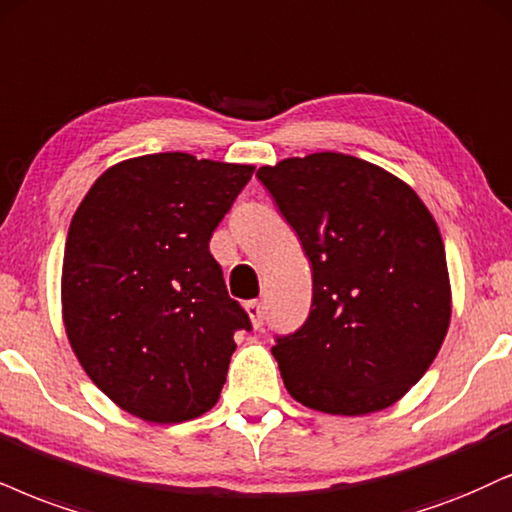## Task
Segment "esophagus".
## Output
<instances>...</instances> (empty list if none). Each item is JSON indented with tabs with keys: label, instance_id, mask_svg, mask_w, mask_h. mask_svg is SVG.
<instances>
[{
	"label": "esophagus",
	"instance_id": "esophagus-1",
	"mask_svg": "<svg viewBox=\"0 0 512 512\" xmlns=\"http://www.w3.org/2000/svg\"><path fill=\"white\" fill-rule=\"evenodd\" d=\"M244 308H246V313H249L251 325H254L256 330L258 327H263V306L258 304V301H246Z\"/></svg>",
	"mask_w": 512,
	"mask_h": 512
}]
</instances>
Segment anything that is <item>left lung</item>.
Here are the masks:
<instances>
[{"label":"left lung","mask_w":512,"mask_h":512,"mask_svg":"<svg viewBox=\"0 0 512 512\" xmlns=\"http://www.w3.org/2000/svg\"><path fill=\"white\" fill-rule=\"evenodd\" d=\"M313 268V304L273 356L289 394L332 415L389 408L425 375L451 323L446 251L406 182L320 151L258 168Z\"/></svg>","instance_id":"left-lung-1"}]
</instances>
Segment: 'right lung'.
I'll list each match as a JSON object with an SVG mask.
<instances>
[{"mask_svg": "<svg viewBox=\"0 0 512 512\" xmlns=\"http://www.w3.org/2000/svg\"><path fill=\"white\" fill-rule=\"evenodd\" d=\"M251 175L182 151L137 156L99 175L75 211L61 273L68 342L137 418L170 425L216 406L251 320L208 242Z\"/></svg>", "mask_w": 512, "mask_h": 512, "instance_id": "1", "label": "right lung"}]
</instances>
